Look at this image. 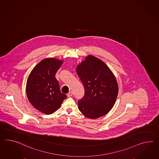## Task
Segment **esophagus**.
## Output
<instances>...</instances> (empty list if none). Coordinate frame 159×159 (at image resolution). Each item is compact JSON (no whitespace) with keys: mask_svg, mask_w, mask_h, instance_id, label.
Instances as JSON below:
<instances>
[{"mask_svg":"<svg viewBox=\"0 0 159 159\" xmlns=\"http://www.w3.org/2000/svg\"><path fill=\"white\" fill-rule=\"evenodd\" d=\"M67 96L68 98L71 97L73 96V92H70L69 93L67 94Z\"/></svg>","mask_w":159,"mask_h":159,"instance_id":"1","label":"esophagus"}]
</instances>
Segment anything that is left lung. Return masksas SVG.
I'll list each match as a JSON object with an SVG mask.
<instances>
[{
  "instance_id": "left-lung-1",
  "label": "left lung",
  "mask_w": 159,
  "mask_h": 159,
  "mask_svg": "<svg viewBox=\"0 0 159 159\" xmlns=\"http://www.w3.org/2000/svg\"><path fill=\"white\" fill-rule=\"evenodd\" d=\"M85 95L78 102L79 110L87 118L96 119L107 114L114 106L118 94V83L106 63L92 55L76 69Z\"/></svg>"
}]
</instances>
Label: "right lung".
<instances>
[{"label":"right lung","instance_id":"1","mask_svg":"<svg viewBox=\"0 0 159 159\" xmlns=\"http://www.w3.org/2000/svg\"><path fill=\"white\" fill-rule=\"evenodd\" d=\"M63 61L46 58L37 65L29 74L26 87L29 101L44 114H51L59 108L67 98L61 93L55 74Z\"/></svg>","mask_w":159,"mask_h":159}]
</instances>
